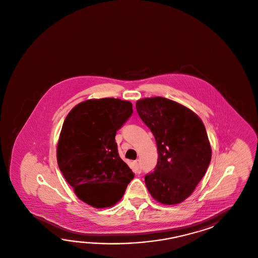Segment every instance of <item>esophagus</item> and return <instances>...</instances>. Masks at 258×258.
<instances>
[{
	"label": "esophagus",
	"mask_w": 258,
	"mask_h": 258,
	"mask_svg": "<svg viewBox=\"0 0 258 258\" xmlns=\"http://www.w3.org/2000/svg\"><path fill=\"white\" fill-rule=\"evenodd\" d=\"M134 164L136 166V172L138 174H140L142 172V167H141V163H140V160H136L134 161Z\"/></svg>",
	"instance_id": "obj_1"
}]
</instances>
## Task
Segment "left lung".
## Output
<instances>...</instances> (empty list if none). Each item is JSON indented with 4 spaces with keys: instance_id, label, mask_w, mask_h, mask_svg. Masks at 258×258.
I'll list each match as a JSON object with an SVG mask.
<instances>
[{
    "instance_id": "obj_1",
    "label": "left lung",
    "mask_w": 258,
    "mask_h": 258,
    "mask_svg": "<svg viewBox=\"0 0 258 258\" xmlns=\"http://www.w3.org/2000/svg\"><path fill=\"white\" fill-rule=\"evenodd\" d=\"M136 109L157 145V164L145 175L148 190L160 203L178 204L192 194L211 163L205 126L194 112L163 97L139 100Z\"/></svg>"
}]
</instances>
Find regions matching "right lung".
<instances>
[{
  "instance_id": "add662e5",
  "label": "right lung",
  "mask_w": 258,
  "mask_h": 258,
  "mask_svg": "<svg viewBox=\"0 0 258 258\" xmlns=\"http://www.w3.org/2000/svg\"><path fill=\"white\" fill-rule=\"evenodd\" d=\"M132 113L128 101L102 98L80 103L64 120L58 167L80 200L95 208L115 205L134 178L115 140Z\"/></svg>"
}]
</instances>
